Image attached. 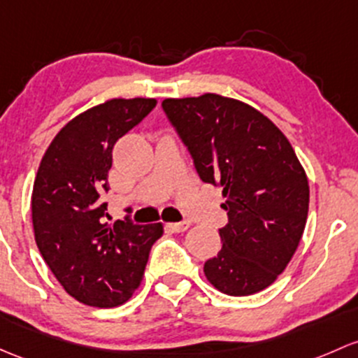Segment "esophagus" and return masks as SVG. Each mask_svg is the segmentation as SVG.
Wrapping results in <instances>:
<instances>
[{
    "mask_svg": "<svg viewBox=\"0 0 358 358\" xmlns=\"http://www.w3.org/2000/svg\"><path fill=\"white\" fill-rule=\"evenodd\" d=\"M168 227L171 228L173 231L182 233V231H187V229L190 228V223H189V221H182V223H171V224H168Z\"/></svg>",
    "mask_w": 358,
    "mask_h": 358,
    "instance_id": "obj_1",
    "label": "esophagus"
}]
</instances>
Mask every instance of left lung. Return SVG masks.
Masks as SVG:
<instances>
[{
    "instance_id": "left-lung-1",
    "label": "left lung",
    "mask_w": 358,
    "mask_h": 358,
    "mask_svg": "<svg viewBox=\"0 0 358 358\" xmlns=\"http://www.w3.org/2000/svg\"><path fill=\"white\" fill-rule=\"evenodd\" d=\"M169 123L202 182L223 190V247L204 264L209 283L231 296L274 283L292 261L308 213L307 175L283 131L242 101L220 94L164 99Z\"/></svg>"
}]
</instances>
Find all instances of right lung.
I'll list each match as a JSON object with an SVG mask.
<instances>
[{"label":"right lung","instance_id":"right-lung-1","mask_svg":"<svg viewBox=\"0 0 358 358\" xmlns=\"http://www.w3.org/2000/svg\"><path fill=\"white\" fill-rule=\"evenodd\" d=\"M156 99H110L75 116L56 134L32 190L41 255L65 292L90 307L122 306L138 288L163 224L129 217L104 223L108 171L116 141L156 108ZM130 210V208L127 209Z\"/></svg>","mask_w":358,"mask_h":358}]
</instances>
